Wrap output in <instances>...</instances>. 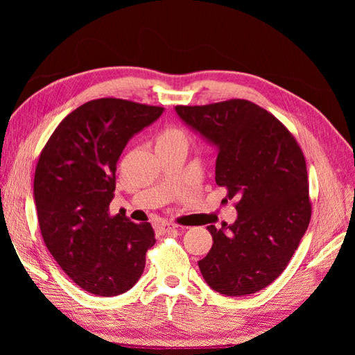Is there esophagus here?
I'll use <instances>...</instances> for the list:
<instances>
[{"instance_id": "obj_1", "label": "esophagus", "mask_w": 355, "mask_h": 355, "mask_svg": "<svg viewBox=\"0 0 355 355\" xmlns=\"http://www.w3.org/2000/svg\"><path fill=\"white\" fill-rule=\"evenodd\" d=\"M176 228H178L176 225L170 223V222H159V223L155 225V230H157V232H159V234L173 232V231H176Z\"/></svg>"}]
</instances>
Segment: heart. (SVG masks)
Returning a JSON list of instances; mask_svg holds the SVG:
<instances>
[{
    "label": "heart",
    "instance_id": "1",
    "mask_svg": "<svg viewBox=\"0 0 355 355\" xmlns=\"http://www.w3.org/2000/svg\"><path fill=\"white\" fill-rule=\"evenodd\" d=\"M176 142L188 144V133L178 125H168L157 137V146H164Z\"/></svg>",
    "mask_w": 355,
    "mask_h": 355
}]
</instances>
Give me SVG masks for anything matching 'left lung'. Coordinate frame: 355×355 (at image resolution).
Here are the masks:
<instances>
[{
  "mask_svg": "<svg viewBox=\"0 0 355 355\" xmlns=\"http://www.w3.org/2000/svg\"><path fill=\"white\" fill-rule=\"evenodd\" d=\"M176 112L218 146L214 179L227 200H237L234 225L207 227L213 245L198 261L204 280L227 296L259 292L286 270L311 219L302 149L280 120L250 101L178 105Z\"/></svg>",
  "mask_w": 355,
  "mask_h": 355,
  "instance_id": "left-lung-1",
  "label": "left lung"
}]
</instances>
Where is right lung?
I'll use <instances>...</instances> for the list:
<instances>
[{
  "instance_id": "1",
  "label": "right lung",
  "mask_w": 355,
  "mask_h": 355,
  "mask_svg": "<svg viewBox=\"0 0 355 355\" xmlns=\"http://www.w3.org/2000/svg\"><path fill=\"white\" fill-rule=\"evenodd\" d=\"M161 106L103 98L67 115L38 157L34 198L42 240L72 282L96 296L132 288L155 244L149 222L110 213L115 171L128 139Z\"/></svg>"
}]
</instances>
